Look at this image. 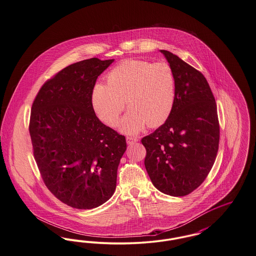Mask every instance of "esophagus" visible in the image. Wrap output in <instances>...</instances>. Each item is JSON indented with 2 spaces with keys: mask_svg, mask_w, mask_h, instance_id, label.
I'll use <instances>...</instances> for the list:
<instances>
[{
  "mask_svg": "<svg viewBox=\"0 0 256 256\" xmlns=\"http://www.w3.org/2000/svg\"><path fill=\"white\" fill-rule=\"evenodd\" d=\"M138 141V138L137 137H132V136H128L126 137V143L128 145H132L134 143H136Z\"/></svg>",
  "mask_w": 256,
  "mask_h": 256,
  "instance_id": "34e87169",
  "label": "esophagus"
}]
</instances>
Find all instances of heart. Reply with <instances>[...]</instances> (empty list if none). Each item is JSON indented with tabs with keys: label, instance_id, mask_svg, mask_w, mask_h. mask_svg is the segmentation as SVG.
Returning a JSON list of instances; mask_svg holds the SVG:
<instances>
[{
	"label": "heart",
	"instance_id": "heart-1",
	"mask_svg": "<svg viewBox=\"0 0 256 256\" xmlns=\"http://www.w3.org/2000/svg\"><path fill=\"white\" fill-rule=\"evenodd\" d=\"M106 82L97 84L91 95L94 112L106 126L118 124L126 102L130 108L121 124L124 134H138L146 124L156 128L169 118L176 100V76L169 64L128 60L108 74Z\"/></svg>",
	"mask_w": 256,
	"mask_h": 256
}]
</instances>
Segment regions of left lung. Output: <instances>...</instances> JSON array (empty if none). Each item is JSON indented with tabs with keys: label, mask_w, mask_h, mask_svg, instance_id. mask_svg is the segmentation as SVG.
Wrapping results in <instances>:
<instances>
[{
	"label": "left lung",
	"mask_w": 256,
	"mask_h": 256,
	"mask_svg": "<svg viewBox=\"0 0 256 256\" xmlns=\"http://www.w3.org/2000/svg\"><path fill=\"white\" fill-rule=\"evenodd\" d=\"M176 76V100L169 118L142 138L145 167L160 192L183 196L206 178L219 150L217 106L204 76L168 50H160Z\"/></svg>",
	"instance_id": "obj_1"
}]
</instances>
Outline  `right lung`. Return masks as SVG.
I'll use <instances>...</instances> for the list:
<instances>
[{"label":"right lung","mask_w":256,"mask_h":256,"mask_svg":"<svg viewBox=\"0 0 256 256\" xmlns=\"http://www.w3.org/2000/svg\"><path fill=\"white\" fill-rule=\"evenodd\" d=\"M114 60L78 61L48 80L32 106L30 134L41 178L63 204L92 209L113 195L126 137L98 120L91 104L98 76Z\"/></svg>","instance_id":"1"}]
</instances>
